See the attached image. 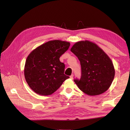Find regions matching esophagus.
<instances>
[{
	"label": "esophagus",
	"instance_id": "obj_1",
	"mask_svg": "<svg viewBox=\"0 0 130 130\" xmlns=\"http://www.w3.org/2000/svg\"><path fill=\"white\" fill-rule=\"evenodd\" d=\"M73 77H74V75H73V74H72L70 76V78H71V79H72V78H73Z\"/></svg>",
	"mask_w": 130,
	"mask_h": 130
}]
</instances>
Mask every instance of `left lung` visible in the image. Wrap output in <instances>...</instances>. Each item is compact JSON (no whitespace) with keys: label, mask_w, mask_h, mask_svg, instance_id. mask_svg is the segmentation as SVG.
Returning a JSON list of instances; mask_svg holds the SVG:
<instances>
[{"label":"left lung","mask_w":130,"mask_h":130,"mask_svg":"<svg viewBox=\"0 0 130 130\" xmlns=\"http://www.w3.org/2000/svg\"><path fill=\"white\" fill-rule=\"evenodd\" d=\"M70 50L80 62L81 78L74 80L79 89L89 95H98L106 92L115 75L113 63L107 55L88 41L76 42Z\"/></svg>","instance_id":"8db88e82"}]
</instances>
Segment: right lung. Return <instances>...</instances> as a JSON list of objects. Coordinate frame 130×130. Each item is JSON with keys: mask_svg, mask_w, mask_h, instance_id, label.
Segmentation results:
<instances>
[{"mask_svg": "<svg viewBox=\"0 0 130 130\" xmlns=\"http://www.w3.org/2000/svg\"><path fill=\"white\" fill-rule=\"evenodd\" d=\"M70 43L50 41L34 49L27 56L24 76L29 87L38 94L49 95L57 90L66 79L65 65L60 57L67 50Z\"/></svg>", "mask_w": 130, "mask_h": 130, "instance_id": "right-lung-1", "label": "right lung"}]
</instances>
